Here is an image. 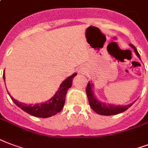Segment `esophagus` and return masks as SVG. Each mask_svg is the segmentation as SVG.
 <instances>
[{
    "label": "esophagus",
    "mask_w": 148,
    "mask_h": 148,
    "mask_svg": "<svg viewBox=\"0 0 148 148\" xmlns=\"http://www.w3.org/2000/svg\"><path fill=\"white\" fill-rule=\"evenodd\" d=\"M83 72H84V71H83Z\"/></svg>",
    "instance_id": "34e87169"
}]
</instances>
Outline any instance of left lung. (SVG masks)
I'll list each match as a JSON object with an SVG mask.
<instances>
[{
  "label": "left lung",
  "instance_id": "1",
  "mask_svg": "<svg viewBox=\"0 0 148 148\" xmlns=\"http://www.w3.org/2000/svg\"><path fill=\"white\" fill-rule=\"evenodd\" d=\"M130 46L132 47L133 49L134 50V51L137 55V57L140 59V54H139L138 51L135 47L133 46V44H130ZM92 86L93 84L89 82L87 83V86L86 88V93L87 95V98H88L89 104L90 105V107L92 109L94 110V112H97V114L101 115H114L119 114L121 112H123L128 109L129 108H130L132 106V104L133 103L128 105H125V106H116V105H112V104H107L105 103H102V102L98 101L96 99V97L94 96V92L92 90Z\"/></svg>",
  "mask_w": 148,
  "mask_h": 148
}]
</instances>
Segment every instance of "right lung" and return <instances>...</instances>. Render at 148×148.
Listing matches in <instances>:
<instances>
[{
  "label": "right lung",
  "instance_id": "right-lung-1",
  "mask_svg": "<svg viewBox=\"0 0 148 148\" xmlns=\"http://www.w3.org/2000/svg\"><path fill=\"white\" fill-rule=\"evenodd\" d=\"M75 75H76V73H74L71 76L68 77L65 81H63L58 88L57 93L54 94V96L52 98H51L45 103L27 105L26 104L18 101L17 100L14 99L12 97H11V98L18 107L22 108L24 112H27L29 115L39 118L51 117L61 112L64 107L65 96L67 94L68 90L72 86L73 79ZM3 77L4 79V74L3 75Z\"/></svg>",
  "mask_w": 148,
  "mask_h": 148
}]
</instances>
